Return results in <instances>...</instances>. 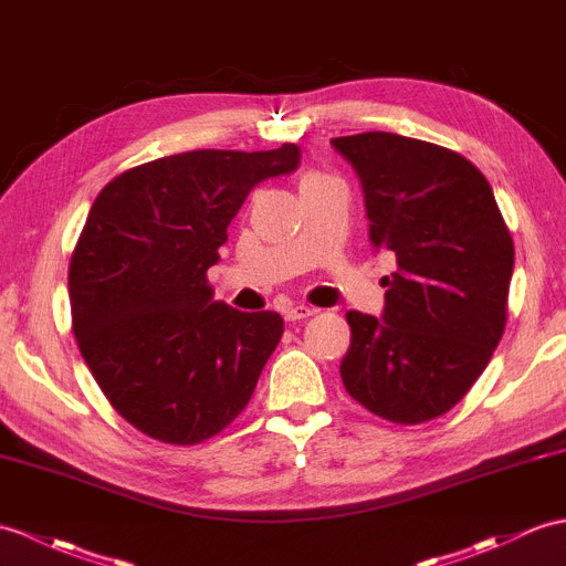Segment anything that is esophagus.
Listing matches in <instances>:
<instances>
[{
	"mask_svg": "<svg viewBox=\"0 0 566 566\" xmlns=\"http://www.w3.org/2000/svg\"><path fill=\"white\" fill-rule=\"evenodd\" d=\"M315 313V308H311V306H304V304H298V306H289L286 311H284V318L286 321H304V318H311V315Z\"/></svg>",
	"mask_w": 566,
	"mask_h": 566,
	"instance_id": "1",
	"label": "esophagus"
}]
</instances>
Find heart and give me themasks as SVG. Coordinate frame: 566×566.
Instances as JSON below:
<instances>
[{"label":"heart","instance_id":"heart-1","mask_svg":"<svg viewBox=\"0 0 566 566\" xmlns=\"http://www.w3.org/2000/svg\"><path fill=\"white\" fill-rule=\"evenodd\" d=\"M313 178H325V176H321V174H308L304 180H313Z\"/></svg>","mask_w":566,"mask_h":566}]
</instances>
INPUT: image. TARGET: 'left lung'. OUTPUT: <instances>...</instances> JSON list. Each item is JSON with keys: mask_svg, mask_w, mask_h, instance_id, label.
I'll return each mask as SVG.
<instances>
[{"mask_svg": "<svg viewBox=\"0 0 566 566\" xmlns=\"http://www.w3.org/2000/svg\"><path fill=\"white\" fill-rule=\"evenodd\" d=\"M333 147L361 180L371 243L398 262L384 318L347 313L343 384L388 422H429L465 398L504 335L514 241L465 156L392 133Z\"/></svg>", "mask_w": 566, "mask_h": 566, "instance_id": "left-lung-1", "label": "left lung"}]
</instances>
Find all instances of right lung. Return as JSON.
<instances>
[{
  "label": "right lung",
  "instance_id": "right-lung-1",
  "mask_svg": "<svg viewBox=\"0 0 566 566\" xmlns=\"http://www.w3.org/2000/svg\"><path fill=\"white\" fill-rule=\"evenodd\" d=\"M298 154L164 156L115 176L91 205L70 260L72 331L103 396L147 437L202 443L251 402L284 321L214 301L207 270L248 192L292 174Z\"/></svg>",
  "mask_w": 566,
  "mask_h": 566
}]
</instances>
